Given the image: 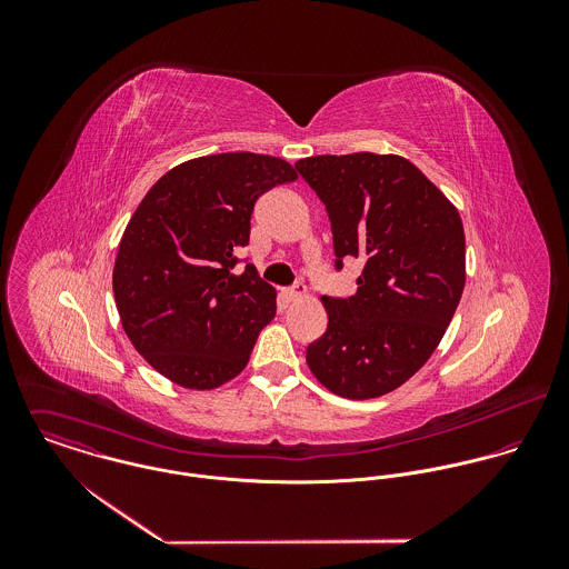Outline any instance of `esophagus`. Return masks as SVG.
<instances>
[{
	"mask_svg": "<svg viewBox=\"0 0 569 569\" xmlns=\"http://www.w3.org/2000/svg\"><path fill=\"white\" fill-rule=\"evenodd\" d=\"M284 298L287 300H305V298H309V289L305 284H298L293 289H284Z\"/></svg>",
	"mask_w": 569,
	"mask_h": 569,
	"instance_id": "34e87169",
	"label": "esophagus"
}]
</instances>
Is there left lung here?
Returning a JSON list of instances; mask_svg holds the SVG:
<instances>
[{"label": "left lung", "instance_id": "8db88e82", "mask_svg": "<svg viewBox=\"0 0 569 569\" xmlns=\"http://www.w3.org/2000/svg\"><path fill=\"white\" fill-rule=\"evenodd\" d=\"M296 168L325 201L337 267L346 256L366 262L352 298H322L328 328L307 363L341 399L383 397L427 363L460 305V212L395 153L316 156Z\"/></svg>", "mask_w": 569, "mask_h": 569}]
</instances>
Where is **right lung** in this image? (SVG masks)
<instances>
[{"label":"right lung","instance_id":"1","mask_svg":"<svg viewBox=\"0 0 569 569\" xmlns=\"http://www.w3.org/2000/svg\"><path fill=\"white\" fill-rule=\"evenodd\" d=\"M296 168L258 153L179 163L136 208L113 262V298L133 348L168 381L214 390L243 372L276 289L253 264L234 273L249 243L256 199L296 181Z\"/></svg>","mask_w":569,"mask_h":569}]
</instances>
